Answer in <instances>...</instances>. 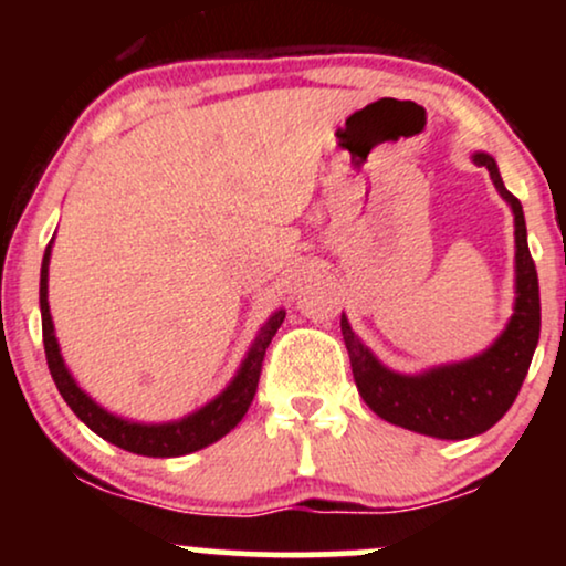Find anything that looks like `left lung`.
Masks as SVG:
<instances>
[{
  "instance_id": "1",
  "label": "left lung",
  "mask_w": 566,
  "mask_h": 566,
  "mask_svg": "<svg viewBox=\"0 0 566 566\" xmlns=\"http://www.w3.org/2000/svg\"><path fill=\"white\" fill-rule=\"evenodd\" d=\"M473 165L490 170L497 193L509 201L513 212V239H516V297L505 329L482 354L450 365L428 367L423 373H396L369 350L350 329L348 316H340L356 388L375 415L407 431L433 439H469L484 433L509 412L522 388L532 354L541 337V287L527 244L522 201L500 178L497 161L484 151L471 154Z\"/></svg>"
}]
</instances>
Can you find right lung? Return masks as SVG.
<instances>
[{
  "instance_id": "add662e5",
  "label": "right lung",
  "mask_w": 566,
  "mask_h": 566,
  "mask_svg": "<svg viewBox=\"0 0 566 566\" xmlns=\"http://www.w3.org/2000/svg\"><path fill=\"white\" fill-rule=\"evenodd\" d=\"M55 239V237H53ZM50 255H53V242L48 244L42 258V274H39V308H42V337H44V354H48V367L53 375L57 391H61L66 405L74 409L76 418L82 420L90 431L97 437L112 441L122 450L146 454V458H178V454L197 452L201 447L212 444V441L223 439L231 428H237L239 420L250 409L255 399L258 380H261V365L265 348H269L271 337L284 322V308H276L274 314L265 319L261 333L255 335L250 350L244 354L242 365L233 375L229 386L220 391L216 399L207 401L205 407L193 409L178 420H167V423H140V420L122 418V415L108 412L90 396L80 382L74 380L71 369L63 361L61 346L55 337V324L50 316L48 303V274H50Z\"/></svg>"
}]
</instances>
